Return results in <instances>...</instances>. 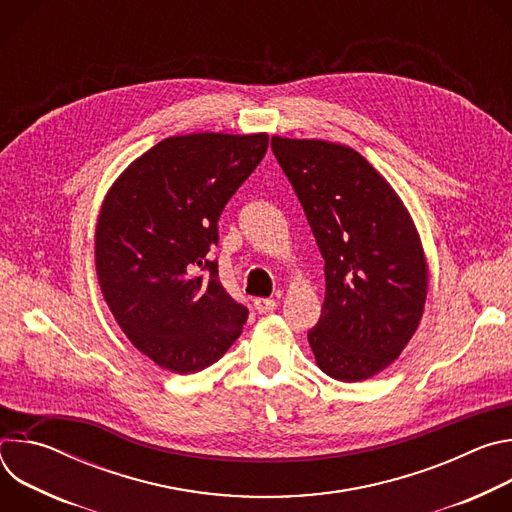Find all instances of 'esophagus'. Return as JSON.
Here are the masks:
<instances>
[{
    "label": "esophagus",
    "mask_w": 512,
    "mask_h": 512,
    "mask_svg": "<svg viewBox=\"0 0 512 512\" xmlns=\"http://www.w3.org/2000/svg\"><path fill=\"white\" fill-rule=\"evenodd\" d=\"M253 306H255V310L259 314H269V312H273L277 308V302L273 298H257L253 302Z\"/></svg>",
    "instance_id": "34e87169"
}]
</instances>
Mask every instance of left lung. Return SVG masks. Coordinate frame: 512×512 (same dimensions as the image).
<instances>
[{"label":"left lung","mask_w":512,"mask_h":512,"mask_svg":"<svg viewBox=\"0 0 512 512\" xmlns=\"http://www.w3.org/2000/svg\"><path fill=\"white\" fill-rule=\"evenodd\" d=\"M324 257L326 298L308 332L318 367L356 383L385 371L415 334L427 263L411 216L358 152L324 139L271 137Z\"/></svg>","instance_id":"1"}]
</instances>
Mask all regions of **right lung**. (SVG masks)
Wrapping results in <instances>:
<instances>
[{
	"mask_svg": "<svg viewBox=\"0 0 512 512\" xmlns=\"http://www.w3.org/2000/svg\"><path fill=\"white\" fill-rule=\"evenodd\" d=\"M267 145V133L162 139L103 200L95 233L103 298L131 344L170 373L210 367L247 322L249 310L227 294L206 253Z\"/></svg>",
	"mask_w": 512,
	"mask_h": 512,
	"instance_id": "right-lung-1",
	"label": "right lung"
}]
</instances>
